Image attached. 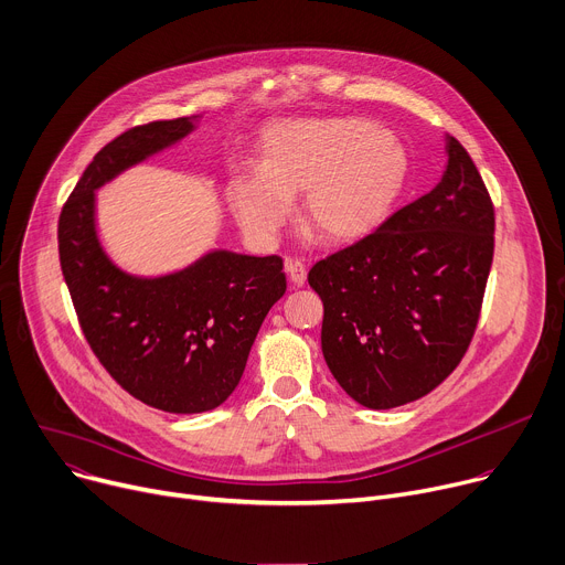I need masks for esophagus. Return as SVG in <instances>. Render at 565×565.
<instances>
[{
  "instance_id": "1",
  "label": "esophagus",
  "mask_w": 565,
  "mask_h": 565,
  "mask_svg": "<svg viewBox=\"0 0 565 565\" xmlns=\"http://www.w3.org/2000/svg\"><path fill=\"white\" fill-rule=\"evenodd\" d=\"M284 268H286V273H288L290 281H292L297 288H301V286L306 284V266H303L301 262H295V259H286Z\"/></svg>"
}]
</instances>
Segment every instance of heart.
<instances>
[{
    "mask_svg": "<svg viewBox=\"0 0 565 565\" xmlns=\"http://www.w3.org/2000/svg\"><path fill=\"white\" fill-rule=\"evenodd\" d=\"M401 146L367 119L279 121L262 137V167H238L230 198L243 232L273 238L303 193L301 218L324 243L374 232L405 184Z\"/></svg>",
    "mask_w": 565,
    "mask_h": 565,
    "instance_id": "obj_1",
    "label": "heart"
}]
</instances>
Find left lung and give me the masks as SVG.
<instances>
[{
	"label": "left lung",
	"mask_w": 565,
	"mask_h": 565,
	"mask_svg": "<svg viewBox=\"0 0 565 565\" xmlns=\"http://www.w3.org/2000/svg\"><path fill=\"white\" fill-rule=\"evenodd\" d=\"M437 186L309 273L324 303L322 353L370 409L435 390L465 355L493 259V204L455 137Z\"/></svg>",
	"instance_id": "1"
}]
</instances>
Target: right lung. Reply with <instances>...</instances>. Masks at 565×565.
<instances>
[{"label": "right lung", "instance_id": "right-lung-1", "mask_svg": "<svg viewBox=\"0 0 565 565\" xmlns=\"http://www.w3.org/2000/svg\"><path fill=\"white\" fill-rule=\"evenodd\" d=\"M200 115L137 126L100 148L58 221L63 275L83 333L113 379L164 413H207L236 390L252 342L286 292L279 256L225 247L184 268L137 275L119 266L96 223V191L178 146Z\"/></svg>", "mask_w": 565, "mask_h": 565}]
</instances>
